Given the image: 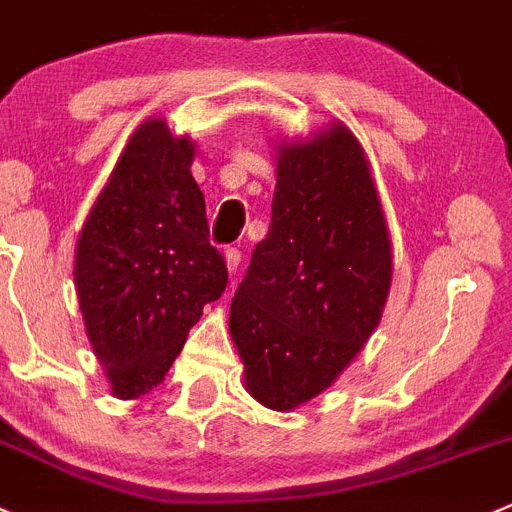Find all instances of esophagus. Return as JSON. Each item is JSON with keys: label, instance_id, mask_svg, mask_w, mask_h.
Returning <instances> with one entry per match:
<instances>
[{"label": "esophagus", "instance_id": "esophagus-1", "mask_svg": "<svg viewBox=\"0 0 512 512\" xmlns=\"http://www.w3.org/2000/svg\"><path fill=\"white\" fill-rule=\"evenodd\" d=\"M223 256H226L228 274L233 276L238 271V266H241V251H238V248H226V253H223Z\"/></svg>", "mask_w": 512, "mask_h": 512}]
</instances>
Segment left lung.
Instances as JSON below:
<instances>
[{
    "label": "left lung",
    "instance_id": "1",
    "mask_svg": "<svg viewBox=\"0 0 512 512\" xmlns=\"http://www.w3.org/2000/svg\"><path fill=\"white\" fill-rule=\"evenodd\" d=\"M392 259L357 135L334 120L306 140H281L269 233L228 316L246 392L291 412L332 387L379 326Z\"/></svg>",
    "mask_w": 512,
    "mask_h": 512
}]
</instances>
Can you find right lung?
Returning a JSON list of instances; mask_svg holds the SVG:
<instances>
[{
  "label": "right lung",
  "instance_id": "add662e5",
  "mask_svg": "<svg viewBox=\"0 0 512 512\" xmlns=\"http://www.w3.org/2000/svg\"><path fill=\"white\" fill-rule=\"evenodd\" d=\"M193 158L188 135H175L165 118L143 120L77 236V304L118 399L163 382L203 306L226 289Z\"/></svg>",
  "mask_w": 512,
  "mask_h": 512
}]
</instances>
